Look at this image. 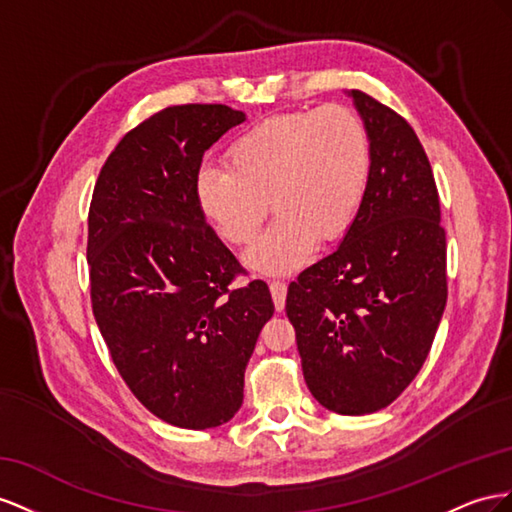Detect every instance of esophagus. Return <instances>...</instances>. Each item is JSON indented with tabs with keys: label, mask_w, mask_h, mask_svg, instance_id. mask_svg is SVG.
<instances>
[{
	"label": "esophagus",
	"mask_w": 512,
	"mask_h": 512,
	"mask_svg": "<svg viewBox=\"0 0 512 512\" xmlns=\"http://www.w3.org/2000/svg\"><path fill=\"white\" fill-rule=\"evenodd\" d=\"M270 291L276 311L285 309V296H287V283L285 281H270Z\"/></svg>",
	"instance_id": "34e87169"
}]
</instances>
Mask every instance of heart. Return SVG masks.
I'll use <instances>...</instances> for the list:
<instances>
[{
	"mask_svg": "<svg viewBox=\"0 0 512 512\" xmlns=\"http://www.w3.org/2000/svg\"><path fill=\"white\" fill-rule=\"evenodd\" d=\"M373 145L367 124L343 105L287 111L246 128L229 143L225 169L199 171L201 214L225 242L251 244L270 208L274 223L248 266L285 274L306 264L317 240L332 244L352 229L367 199Z\"/></svg>",
	"mask_w": 512,
	"mask_h": 512,
	"instance_id": "obj_1",
	"label": "heart"
}]
</instances>
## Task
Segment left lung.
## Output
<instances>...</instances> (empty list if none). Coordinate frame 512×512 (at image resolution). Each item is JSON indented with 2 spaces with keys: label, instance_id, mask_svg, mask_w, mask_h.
I'll return each instance as SVG.
<instances>
[{
  "label": "left lung",
  "instance_id": "obj_1",
  "mask_svg": "<svg viewBox=\"0 0 512 512\" xmlns=\"http://www.w3.org/2000/svg\"><path fill=\"white\" fill-rule=\"evenodd\" d=\"M373 145L356 223L334 253L298 274L285 311L313 397L343 416L388 407L414 382L446 306L440 195L414 128L352 90Z\"/></svg>",
  "mask_w": 512,
  "mask_h": 512
}]
</instances>
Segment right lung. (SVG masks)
Wrapping results in <instances>:
<instances>
[{"label":"right lung","instance_id":"add662e5","mask_svg":"<svg viewBox=\"0 0 512 512\" xmlns=\"http://www.w3.org/2000/svg\"><path fill=\"white\" fill-rule=\"evenodd\" d=\"M246 120L227 105H178L122 137L102 165L87 214L96 324L143 407L182 429L231 420L244 371L274 313L195 197L201 158Z\"/></svg>","mask_w":512,"mask_h":512}]
</instances>
